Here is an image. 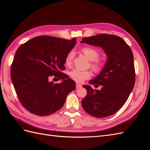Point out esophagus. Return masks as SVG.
<instances>
[{
    "instance_id": "34e87169",
    "label": "esophagus",
    "mask_w": 150,
    "mask_h": 150,
    "mask_svg": "<svg viewBox=\"0 0 150 150\" xmlns=\"http://www.w3.org/2000/svg\"><path fill=\"white\" fill-rule=\"evenodd\" d=\"M81 87H82V85H81V84H80L79 83H76V88H80Z\"/></svg>"
}]
</instances>
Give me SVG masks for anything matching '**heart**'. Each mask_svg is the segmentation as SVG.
Returning <instances> with one entry per match:
<instances>
[{"instance_id":"heart-1","label":"heart","mask_w":150,"mask_h":150,"mask_svg":"<svg viewBox=\"0 0 150 150\" xmlns=\"http://www.w3.org/2000/svg\"><path fill=\"white\" fill-rule=\"evenodd\" d=\"M82 53L86 56L90 61H93L91 63V66L92 69L95 71H99L101 67L100 63L97 61H94L99 57V53L96 49L92 47L86 46L82 48ZM75 53L73 50L70 51L65 57V65L67 66H70L74 58ZM70 77L75 82H82L83 80L91 78V74L89 71H82L78 69H74L68 73Z\"/></svg>"}]
</instances>
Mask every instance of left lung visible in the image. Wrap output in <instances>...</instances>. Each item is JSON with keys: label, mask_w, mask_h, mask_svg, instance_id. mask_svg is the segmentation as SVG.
Returning a JSON list of instances; mask_svg holds the SVG:
<instances>
[{"label": "left lung", "mask_w": 150, "mask_h": 150, "mask_svg": "<svg viewBox=\"0 0 150 150\" xmlns=\"http://www.w3.org/2000/svg\"><path fill=\"white\" fill-rule=\"evenodd\" d=\"M81 43L102 47L108 59L100 74L89 83L101 85L100 91L90 85H83L87 93L82 100L85 112L93 117L102 118L115 114L127 100L135 83L133 54L121 38L100 34L82 38Z\"/></svg>", "instance_id": "left-lung-1"}]
</instances>
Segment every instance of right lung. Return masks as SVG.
<instances>
[{
    "mask_svg": "<svg viewBox=\"0 0 150 150\" xmlns=\"http://www.w3.org/2000/svg\"><path fill=\"white\" fill-rule=\"evenodd\" d=\"M53 36L33 38L19 46L11 65V76L20 102L30 112L40 116L60 109L68 94L76 87L62 70L65 57L76 44ZM53 76L62 82H50Z\"/></svg>",
    "mask_w": 150,
    "mask_h": 150,
    "instance_id": "add662e5",
    "label": "right lung"
}]
</instances>
